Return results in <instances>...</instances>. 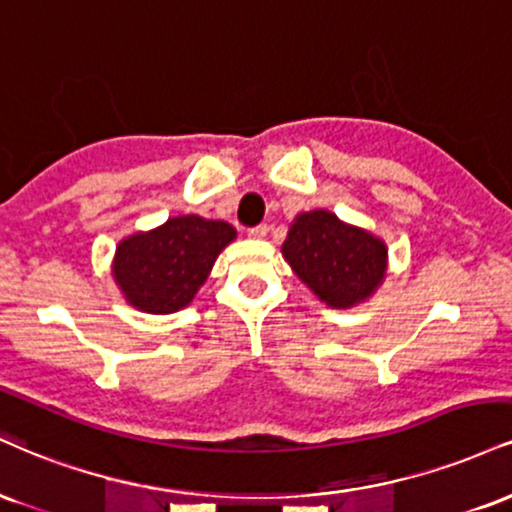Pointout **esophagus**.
Segmentation results:
<instances>
[{
    "label": "esophagus",
    "mask_w": 512,
    "mask_h": 512,
    "mask_svg": "<svg viewBox=\"0 0 512 512\" xmlns=\"http://www.w3.org/2000/svg\"><path fill=\"white\" fill-rule=\"evenodd\" d=\"M266 234H268V225H256V227H251V230H249L251 239H263Z\"/></svg>",
    "instance_id": "1"
}]
</instances>
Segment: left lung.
Wrapping results in <instances>:
<instances>
[{
    "label": "left lung",
    "mask_w": 512,
    "mask_h": 512,
    "mask_svg": "<svg viewBox=\"0 0 512 512\" xmlns=\"http://www.w3.org/2000/svg\"><path fill=\"white\" fill-rule=\"evenodd\" d=\"M282 258L330 309L364 304L388 275V244L326 208L292 220Z\"/></svg>",
    "instance_id": "8db88e82"
}]
</instances>
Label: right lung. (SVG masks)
Listing matches in <instances>:
<instances>
[{"instance_id": "add662e5", "label": "right lung", "mask_w": 512, "mask_h": 512, "mask_svg": "<svg viewBox=\"0 0 512 512\" xmlns=\"http://www.w3.org/2000/svg\"><path fill=\"white\" fill-rule=\"evenodd\" d=\"M237 230L225 220L174 215L117 244L112 280L124 302L143 314L165 316L194 302L210 270Z\"/></svg>"}]
</instances>
